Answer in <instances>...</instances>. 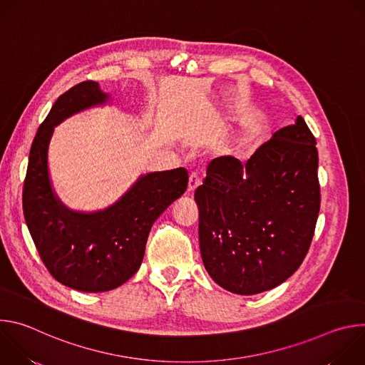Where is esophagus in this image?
I'll use <instances>...</instances> for the list:
<instances>
[{"label":"esophagus","instance_id":"1","mask_svg":"<svg viewBox=\"0 0 365 365\" xmlns=\"http://www.w3.org/2000/svg\"><path fill=\"white\" fill-rule=\"evenodd\" d=\"M200 185V179L196 173L189 175V182H187V192H193L197 186Z\"/></svg>","mask_w":365,"mask_h":365}]
</instances>
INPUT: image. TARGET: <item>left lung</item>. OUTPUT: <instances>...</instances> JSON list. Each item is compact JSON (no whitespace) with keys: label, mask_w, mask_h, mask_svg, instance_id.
Returning <instances> with one entry per match:
<instances>
[{"label":"left lung","mask_w":365,"mask_h":365,"mask_svg":"<svg viewBox=\"0 0 365 365\" xmlns=\"http://www.w3.org/2000/svg\"><path fill=\"white\" fill-rule=\"evenodd\" d=\"M203 266L225 290H270L302 264L321 207L317 140L299 115L242 165L214 159L195 190Z\"/></svg>","instance_id":"1"}]
</instances>
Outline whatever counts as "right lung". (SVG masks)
I'll return each mask as SVG.
<instances>
[{"label":"right lung","mask_w":365,"mask_h":365,"mask_svg":"<svg viewBox=\"0 0 365 365\" xmlns=\"http://www.w3.org/2000/svg\"><path fill=\"white\" fill-rule=\"evenodd\" d=\"M110 95L85 81L58 98L31 144L23 187V212L43 264L59 283L86 293L108 292L141 266L150 230L187 187L183 168L141 175L111 206L78 212L65 206L50 183L47 151L55 127Z\"/></svg>","instance_id":"right-lung-1"}]
</instances>
